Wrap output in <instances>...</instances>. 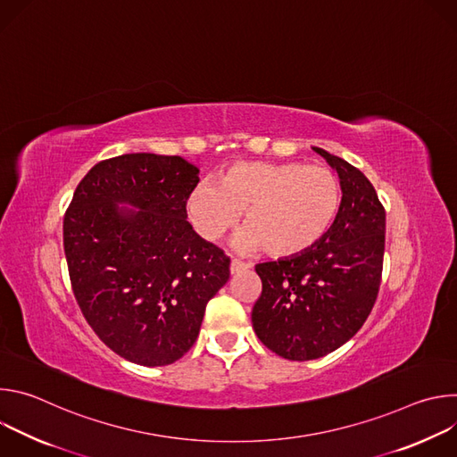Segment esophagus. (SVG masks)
<instances>
[{"label": "esophagus", "mask_w": 457, "mask_h": 457, "mask_svg": "<svg viewBox=\"0 0 457 457\" xmlns=\"http://www.w3.org/2000/svg\"><path fill=\"white\" fill-rule=\"evenodd\" d=\"M249 266L247 264H244V262H240V260H231V266H229V271H231V275H238V273H242V271H245Z\"/></svg>", "instance_id": "esophagus-1"}]
</instances>
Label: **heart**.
I'll return each instance as SVG.
<instances>
[{
    "instance_id": "b5f03b06",
    "label": "heart",
    "mask_w": 457,
    "mask_h": 457,
    "mask_svg": "<svg viewBox=\"0 0 457 457\" xmlns=\"http://www.w3.org/2000/svg\"><path fill=\"white\" fill-rule=\"evenodd\" d=\"M342 189L335 171L302 162H238L219 184H201L187 197V217L199 235L219 240L244 213L238 249L262 247L296 256L318 244L337 220Z\"/></svg>"
}]
</instances>
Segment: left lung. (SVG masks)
Listing matches in <instances>:
<instances>
[{
  "mask_svg": "<svg viewBox=\"0 0 457 457\" xmlns=\"http://www.w3.org/2000/svg\"><path fill=\"white\" fill-rule=\"evenodd\" d=\"M312 150L340 177L337 220L311 249L254 268L262 295L253 305V329L293 361L329 354L361 329L379 291L385 251V210L369 179L347 161Z\"/></svg>",
  "mask_w": 457,
  "mask_h": 457,
  "instance_id": "8db88e82",
  "label": "left lung"
}]
</instances>
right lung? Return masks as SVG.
Returning a JSON list of instances; mask_svg holds the SVG:
<instances>
[{
	"instance_id": "1",
	"label": "right lung",
	"mask_w": 457,
	"mask_h": 457,
	"mask_svg": "<svg viewBox=\"0 0 457 457\" xmlns=\"http://www.w3.org/2000/svg\"><path fill=\"white\" fill-rule=\"evenodd\" d=\"M197 184L199 168L179 155L126 154L97 162L64 213L76 300L128 361L161 367L182 358L206 303L229 280V258L186 220Z\"/></svg>"
}]
</instances>
